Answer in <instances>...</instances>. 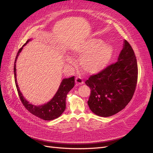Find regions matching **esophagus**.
I'll return each instance as SVG.
<instances>
[{
    "instance_id": "34e87169",
    "label": "esophagus",
    "mask_w": 153,
    "mask_h": 153,
    "mask_svg": "<svg viewBox=\"0 0 153 153\" xmlns=\"http://www.w3.org/2000/svg\"><path fill=\"white\" fill-rule=\"evenodd\" d=\"M75 82H76V85H82L84 83L81 77H76L75 78Z\"/></svg>"
}]
</instances>
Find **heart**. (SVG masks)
<instances>
[{"label":"heart","instance_id":"heart-1","mask_svg":"<svg viewBox=\"0 0 153 153\" xmlns=\"http://www.w3.org/2000/svg\"><path fill=\"white\" fill-rule=\"evenodd\" d=\"M74 56L81 58L80 66L87 74H96L102 71L110 62L114 54L113 47L97 38L89 39L75 45L72 49ZM66 62L74 64L73 59L68 56Z\"/></svg>","mask_w":153,"mask_h":153}]
</instances>
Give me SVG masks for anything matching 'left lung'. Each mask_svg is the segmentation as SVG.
<instances>
[{
    "label": "left lung",
    "mask_w": 153,
    "mask_h": 153,
    "mask_svg": "<svg viewBox=\"0 0 153 153\" xmlns=\"http://www.w3.org/2000/svg\"><path fill=\"white\" fill-rule=\"evenodd\" d=\"M117 62L112 64L85 81L91 89L87 101L94 114L110 117L125 108L133 98L137 78L135 54L126 40Z\"/></svg>",
    "instance_id": "left-lung-1"
}]
</instances>
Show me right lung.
Returning <instances> with one entry per match:
<instances>
[{
    "label": "right lung",
    "mask_w": 153,
    "mask_h": 153,
    "mask_svg": "<svg viewBox=\"0 0 153 153\" xmlns=\"http://www.w3.org/2000/svg\"><path fill=\"white\" fill-rule=\"evenodd\" d=\"M30 39H28L27 42L23 45V47L18 50L15 58V63H14V75H15V82L17 91L19 96L22 104L24 105L25 108L30 112L32 114L36 115L39 118L42 119L45 121H51L55 119H57L61 115L66 108V98L68 92L75 85V78L74 76L69 78H64L62 80L61 85L59 86L58 91L55 94L53 98L51 100L47 103L40 105L35 106L34 105L30 104L27 101L24 97L23 96L22 92H20L19 87H18L16 81V63L18 56L21 52L23 47L29 42Z\"/></svg>",
    "instance_id": "add662e5"
}]
</instances>
